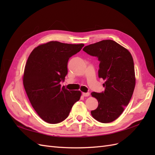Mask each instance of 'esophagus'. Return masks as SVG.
I'll list each match as a JSON object with an SVG mask.
<instances>
[{
    "instance_id": "obj_1",
    "label": "esophagus",
    "mask_w": 155,
    "mask_h": 155,
    "mask_svg": "<svg viewBox=\"0 0 155 155\" xmlns=\"http://www.w3.org/2000/svg\"><path fill=\"white\" fill-rule=\"evenodd\" d=\"M82 94H83V96L87 97V96H88L89 95H90V94H89V92H83Z\"/></svg>"
}]
</instances>
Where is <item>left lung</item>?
Masks as SVG:
<instances>
[{
	"mask_svg": "<svg viewBox=\"0 0 155 155\" xmlns=\"http://www.w3.org/2000/svg\"><path fill=\"white\" fill-rule=\"evenodd\" d=\"M84 51L97 58L98 76L105 81V91L93 92L98 101L92 117L101 123H110L121 114L131 99L135 87L134 61L130 53L112 40H103L86 46Z\"/></svg>",
	"mask_w": 155,
	"mask_h": 155,
	"instance_id": "8db88e82",
	"label": "left lung"
}]
</instances>
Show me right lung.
I'll return each mask as SVG.
<instances>
[{"label":"right lung","instance_id":"1","mask_svg":"<svg viewBox=\"0 0 155 155\" xmlns=\"http://www.w3.org/2000/svg\"><path fill=\"white\" fill-rule=\"evenodd\" d=\"M83 46L50 41L37 46L29 55L23 85L33 108L46 122H61L80 99V91L61 87L60 82L64 81L68 73L69 58Z\"/></svg>","mask_w":155,"mask_h":155}]
</instances>
